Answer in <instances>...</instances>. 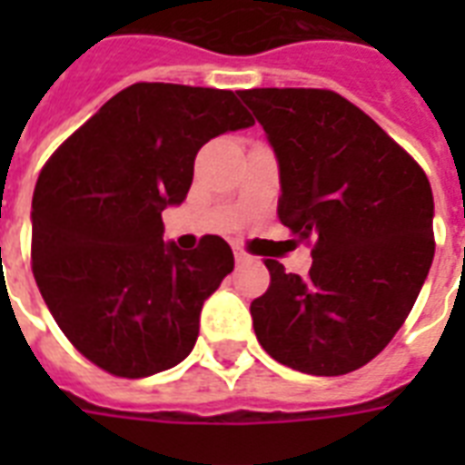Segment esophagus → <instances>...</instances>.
Wrapping results in <instances>:
<instances>
[{"label":"esophagus","mask_w":465,"mask_h":465,"mask_svg":"<svg viewBox=\"0 0 465 465\" xmlns=\"http://www.w3.org/2000/svg\"><path fill=\"white\" fill-rule=\"evenodd\" d=\"M233 258H236V262H248L251 261V255L243 251V248H233Z\"/></svg>","instance_id":"1"}]
</instances>
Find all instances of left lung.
I'll return each instance as SVG.
<instances>
[{"label": "left lung", "instance_id": "1", "mask_svg": "<svg viewBox=\"0 0 465 465\" xmlns=\"http://www.w3.org/2000/svg\"><path fill=\"white\" fill-rule=\"evenodd\" d=\"M239 96L277 156L280 222L313 241L306 277L265 261L270 287L251 304L258 342L304 374H350L389 345L425 284L434 258L430 181L335 91Z\"/></svg>", "mask_w": 465, "mask_h": 465}]
</instances>
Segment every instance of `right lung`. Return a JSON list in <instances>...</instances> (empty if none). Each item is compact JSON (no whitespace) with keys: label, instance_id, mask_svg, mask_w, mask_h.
I'll return each instance as SVG.
<instances>
[{"label":"right lung","instance_id":"add662e5","mask_svg":"<svg viewBox=\"0 0 465 465\" xmlns=\"http://www.w3.org/2000/svg\"><path fill=\"white\" fill-rule=\"evenodd\" d=\"M251 125L233 91L133 84L40 171L33 277L69 342L108 374L152 376L195 347L233 253L219 236L163 243L161 212L185 200L204 142Z\"/></svg>","mask_w":465,"mask_h":465}]
</instances>
